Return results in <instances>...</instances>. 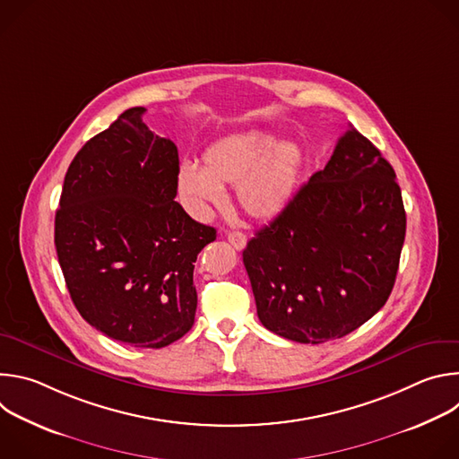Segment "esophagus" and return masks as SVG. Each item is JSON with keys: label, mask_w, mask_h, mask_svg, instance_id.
Here are the masks:
<instances>
[{"label": "esophagus", "mask_w": 459, "mask_h": 459, "mask_svg": "<svg viewBox=\"0 0 459 459\" xmlns=\"http://www.w3.org/2000/svg\"><path fill=\"white\" fill-rule=\"evenodd\" d=\"M227 239L230 241V245L236 248V250H243L245 245H247V236L239 230H232L227 234Z\"/></svg>", "instance_id": "34e87169"}]
</instances>
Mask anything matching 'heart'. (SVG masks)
Masks as SVG:
<instances>
[{
  "label": "heart",
  "mask_w": 459,
  "mask_h": 459,
  "mask_svg": "<svg viewBox=\"0 0 459 459\" xmlns=\"http://www.w3.org/2000/svg\"><path fill=\"white\" fill-rule=\"evenodd\" d=\"M303 169V151L261 128L220 138L202 156V167L185 161L178 190L188 211L204 218L223 204V186L236 185V200L254 220H271L292 202Z\"/></svg>",
  "instance_id": "1"
}]
</instances>
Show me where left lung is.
I'll return each instance as SVG.
<instances>
[{"mask_svg":"<svg viewBox=\"0 0 459 459\" xmlns=\"http://www.w3.org/2000/svg\"><path fill=\"white\" fill-rule=\"evenodd\" d=\"M405 229L394 169L349 125L325 169L243 250L259 321L298 343L351 334L388 299Z\"/></svg>","mask_w":459,"mask_h":459,"instance_id":"8db88e82","label":"left lung"}]
</instances>
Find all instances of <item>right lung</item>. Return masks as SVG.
Here are the masks:
<instances>
[{
	"label": "right lung",
	"instance_id": "right-lung-1",
	"mask_svg": "<svg viewBox=\"0 0 459 459\" xmlns=\"http://www.w3.org/2000/svg\"><path fill=\"white\" fill-rule=\"evenodd\" d=\"M125 110L89 140L65 174L54 243L69 294L96 331L161 349L194 325V264L216 239L174 202L176 145Z\"/></svg>",
	"mask_w": 459,
	"mask_h": 459
}]
</instances>
